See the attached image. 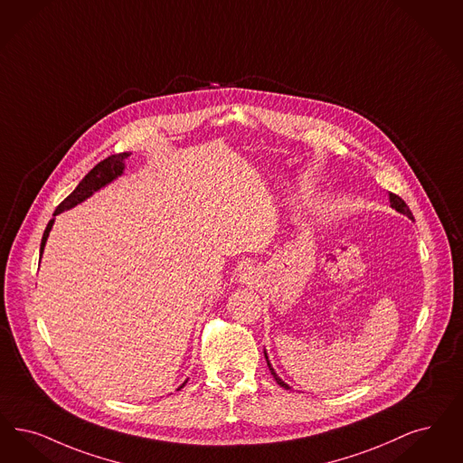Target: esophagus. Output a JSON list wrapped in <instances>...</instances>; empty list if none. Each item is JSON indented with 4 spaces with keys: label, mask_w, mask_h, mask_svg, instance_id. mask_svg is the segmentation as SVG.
I'll use <instances>...</instances> for the list:
<instances>
[{
    "label": "esophagus",
    "mask_w": 463,
    "mask_h": 463,
    "mask_svg": "<svg viewBox=\"0 0 463 463\" xmlns=\"http://www.w3.org/2000/svg\"><path fill=\"white\" fill-rule=\"evenodd\" d=\"M240 282L246 284V286H250V288H255V286L260 282L259 270H257L255 267H248V269H244V270L240 274Z\"/></svg>",
    "instance_id": "34e87169"
}]
</instances>
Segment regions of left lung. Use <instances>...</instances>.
Segmentation results:
<instances>
[{
    "mask_svg": "<svg viewBox=\"0 0 463 463\" xmlns=\"http://www.w3.org/2000/svg\"><path fill=\"white\" fill-rule=\"evenodd\" d=\"M389 203H391V208H394L396 212H400V213H403V215H407L408 219H411L413 221V215H411V212H410V208H408V204L400 198V196H396V194H392V193H389ZM265 360H267V365H269V370H270V373L274 375V379H276V383H278L280 388L284 389H291L280 377H279L278 373H276V370L272 369V365H270V362H269V356H267V353H265Z\"/></svg>",
    "mask_w": 463,
    "mask_h": 463,
    "instance_id": "left-lung-1",
    "label": "left lung"
}]
</instances>
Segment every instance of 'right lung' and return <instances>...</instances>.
Wrapping results in <instances>:
<instances>
[{"label": "right lung", "mask_w": 463, "mask_h": 463, "mask_svg": "<svg viewBox=\"0 0 463 463\" xmlns=\"http://www.w3.org/2000/svg\"><path fill=\"white\" fill-rule=\"evenodd\" d=\"M129 155L130 153H118V155H111L109 158H105L103 162H99V164L94 166L93 170L79 183V185L75 187L74 191H72L61 203L58 204V208H56L53 215H58V213H61V212L72 208L75 204L84 202L86 198H90V196L93 194L94 191L101 189L103 185L110 184L113 179H117L118 175H122L124 166H126L124 165V160H126ZM53 222H55V219H52V221L48 222V225H46V229H44V234H43V240H41V255H43V251H44V244H46V240H48V236H50V231H52V227H53ZM183 386H184V384H183ZM183 386H181V388H183Z\"/></svg>", "instance_id": "obj_1"}]
</instances>
